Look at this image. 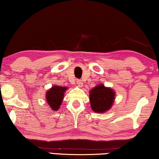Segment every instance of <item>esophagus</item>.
Returning a JSON list of instances; mask_svg holds the SVG:
<instances>
[{
    "label": "esophagus",
    "instance_id": "esophagus-1",
    "mask_svg": "<svg viewBox=\"0 0 159 159\" xmlns=\"http://www.w3.org/2000/svg\"><path fill=\"white\" fill-rule=\"evenodd\" d=\"M77 84L78 86H79V87H82V84H83V83H82V80H77Z\"/></svg>",
    "mask_w": 159,
    "mask_h": 159
}]
</instances>
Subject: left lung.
<instances>
[{
    "mask_svg": "<svg viewBox=\"0 0 159 159\" xmlns=\"http://www.w3.org/2000/svg\"><path fill=\"white\" fill-rule=\"evenodd\" d=\"M89 94L92 110L98 113H104L110 109L115 97L113 90L104 85L95 87L90 91Z\"/></svg>",
    "mask_w": 159,
    "mask_h": 159,
    "instance_id": "1",
    "label": "left lung"
}]
</instances>
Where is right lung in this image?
<instances>
[{
	"label": "right lung",
	"instance_id": "1",
	"mask_svg": "<svg viewBox=\"0 0 159 159\" xmlns=\"http://www.w3.org/2000/svg\"><path fill=\"white\" fill-rule=\"evenodd\" d=\"M67 87L55 85L46 93L48 103L52 110L56 111L60 108L64 97V93Z\"/></svg>",
	"mask_w": 159,
	"mask_h": 159
}]
</instances>
